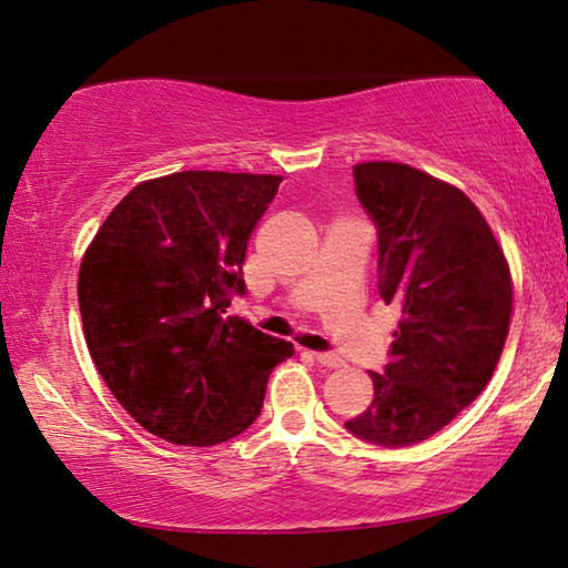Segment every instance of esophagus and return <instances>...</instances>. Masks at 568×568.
<instances>
[{
  "label": "esophagus",
  "instance_id": "esophagus-1",
  "mask_svg": "<svg viewBox=\"0 0 568 568\" xmlns=\"http://www.w3.org/2000/svg\"><path fill=\"white\" fill-rule=\"evenodd\" d=\"M314 361H317L320 365H325V368H343L345 361L335 353H312Z\"/></svg>",
  "mask_w": 568,
  "mask_h": 568
}]
</instances>
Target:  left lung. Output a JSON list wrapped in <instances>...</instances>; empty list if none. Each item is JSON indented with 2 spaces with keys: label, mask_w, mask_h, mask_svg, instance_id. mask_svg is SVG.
<instances>
[{
  "label": "left lung",
  "mask_w": 568,
  "mask_h": 568,
  "mask_svg": "<svg viewBox=\"0 0 568 568\" xmlns=\"http://www.w3.org/2000/svg\"><path fill=\"white\" fill-rule=\"evenodd\" d=\"M355 190L378 225L381 296L400 304L388 365L347 429L381 447L442 432L483 394L513 317V276L479 207L412 164L361 162Z\"/></svg>",
  "instance_id": "left-lung-1"
}]
</instances>
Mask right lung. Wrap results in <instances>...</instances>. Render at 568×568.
Listing matches in <instances>:
<instances>
[{
    "label": "right lung",
    "instance_id": "add662e5",
    "mask_svg": "<svg viewBox=\"0 0 568 568\" xmlns=\"http://www.w3.org/2000/svg\"><path fill=\"white\" fill-rule=\"evenodd\" d=\"M282 174L187 170L144 180L93 235L78 274L83 335L103 383L146 432L213 447L246 432L294 355L229 317L251 233Z\"/></svg>",
    "mask_w": 568,
    "mask_h": 568
}]
</instances>
